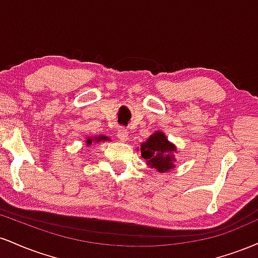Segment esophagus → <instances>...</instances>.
<instances>
[{
  "label": "esophagus",
  "instance_id": "esophagus-1",
  "mask_svg": "<svg viewBox=\"0 0 258 258\" xmlns=\"http://www.w3.org/2000/svg\"><path fill=\"white\" fill-rule=\"evenodd\" d=\"M117 138H119L121 142H127L128 141V132H127L126 130H120V131L117 132Z\"/></svg>",
  "mask_w": 258,
  "mask_h": 258
}]
</instances>
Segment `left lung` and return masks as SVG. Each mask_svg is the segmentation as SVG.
Returning a JSON list of instances; mask_svg holds the SVG:
<instances>
[{
	"mask_svg": "<svg viewBox=\"0 0 258 258\" xmlns=\"http://www.w3.org/2000/svg\"><path fill=\"white\" fill-rule=\"evenodd\" d=\"M177 148L170 142L162 131L154 132L146 142H142L141 154L150 168H155L160 173H165L176 167Z\"/></svg>",
	"mask_w": 258,
	"mask_h": 258,
	"instance_id": "1",
	"label": "left lung"
}]
</instances>
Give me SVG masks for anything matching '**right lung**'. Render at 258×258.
Returning a JSON list of instances; mask_svg holds the SVG:
<instances>
[{"label":"right lung","mask_w":258,"mask_h":258,"mask_svg":"<svg viewBox=\"0 0 258 258\" xmlns=\"http://www.w3.org/2000/svg\"><path fill=\"white\" fill-rule=\"evenodd\" d=\"M111 141L110 138L108 137V136H104V135H99V136H88V137L85 138V146L86 147H90L92 146V143H99V142H109Z\"/></svg>","instance_id":"right-lung-1"}]
</instances>
